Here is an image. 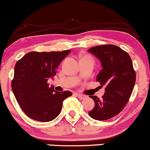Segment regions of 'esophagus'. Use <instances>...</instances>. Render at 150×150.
Instances as JSON below:
<instances>
[{"mask_svg":"<svg viewBox=\"0 0 150 150\" xmlns=\"http://www.w3.org/2000/svg\"><path fill=\"white\" fill-rule=\"evenodd\" d=\"M76 96L78 97L79 98L81 99V100H84V99L86 98V96L84 95H81V94H77V93L76 94Z\"/></svg>","mask_w":150,"mask_h":150,"instance_id":"34e87169","label":"esophagus"}]
</instances>
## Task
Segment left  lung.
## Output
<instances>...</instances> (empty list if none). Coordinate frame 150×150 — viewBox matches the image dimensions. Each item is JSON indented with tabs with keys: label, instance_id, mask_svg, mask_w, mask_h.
Returning a JSON list of instances; mask_svg holds the SVG:
<instances>
[{
	"label": "left lung",
	"instance_id": "obj_1",
	"mask_svg": "<svg viewBox=\"0 0 150 150\" xmlns=\"http://www.w3.org/2000/svg\"><path fill=\"white\" fill-rule=\"evenodd\" d=\"M88 51L101 63L103 69L96 80L105 86L103 98L90 96L95 107L88 114L95 120H108L118 115L129 101L135 84V71L129 54L118 46H95Z\"/></svg>",
	"mask_w": 150,
	"mask_h": 150
}]
</instances>
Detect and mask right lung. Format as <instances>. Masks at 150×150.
I'll return each instance as SVG.
<instances>
[{"mask_svg":"<svg viewBox=\"0 0 150 150\" xmlns=\"http://www.w3.org/2000/svg\"><path fill=\"white\" fill-rule=\"evenodd\" d=\"M71 52H30L16 62L11 87L24 113L32 119L48 122L60 114L70 91L60 92L50 87L47 80L56 74L55 69Z\"/></svg>","mask_w":150,"mask_h":150,"instance_id":"right-lung-1","label":"right lung"}]
</instances>
